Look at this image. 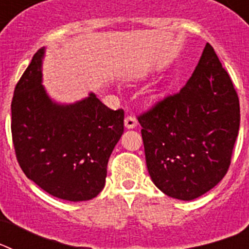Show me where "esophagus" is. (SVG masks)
Listing matches in <instances>:
<instances>
[{"mask_svg": "<svg viewBox=\"0 0 249 249\" xmlns=\"http://www.w3.org/2000/svg\"><path fill=\"white\" fill-rule=\"evenodd\" d=\"M138 124L137 122V118L135 117V116H132V114H128L126 118H124V126L127 127V128H135L136 126Z\"/></svg>", "mask_w": 249, "mask_h": 249, "instance_id": "1", "label": "esophagus"}]
</instances>
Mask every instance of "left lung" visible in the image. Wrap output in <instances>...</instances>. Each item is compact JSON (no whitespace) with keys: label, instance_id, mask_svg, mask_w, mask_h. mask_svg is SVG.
Returning <instances> with one entry per match:
<instances>
[{"label":"left lung","instance_id":"1","mask_svg":"<svg viewBox=\"0 0 249 249\" xmlns=\"http://www.w3.org/2000/svg\"><path fill=\"white\" fill-rule=\"evenodd\" d=\"M137 118L148 173L164 195L191 201L226 176L238 136L239 100L208 42L179 92Z\"/></svg>","mask_w":249,"mask_h":249}]
</instances>
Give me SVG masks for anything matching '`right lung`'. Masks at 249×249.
Returning a JSON list of instances; mask_svg holds the SVG:
<instances>
[{
	"label": "right lung",
	"instance_id": "obj_1",
	"mask_svg": "<svg viewBox=\"0 0 249 249\" xmlns=\"http://www.w3.org/2000/svg\"><path fill=\"white\" fill-rule=\"evenodd\" d=\"M38 50L15 87L11 132L17 162L27 178L57 198L78 202L103 190L107 163L123 133L122 108H108L96 94L57 105L43 86Z\"/></svg>",
	"mask_w": 249,
	"mask_h": 249
}]
</instances>
